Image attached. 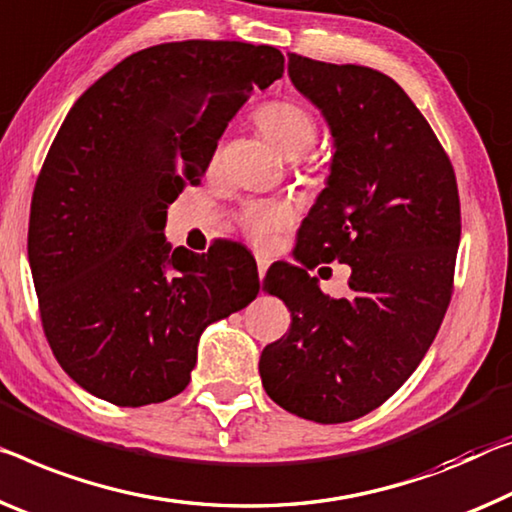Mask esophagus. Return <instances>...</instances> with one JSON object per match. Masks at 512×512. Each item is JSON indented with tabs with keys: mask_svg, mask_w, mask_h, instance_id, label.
I'll return each mask as SVG.
<instances>
[{
	"mask_svg": "<svg viewBox=\"0 0 512 512\" xmlns=\"http://www.w3.org/2000/svg\"><path fill=\"white\" fill-rule=\"evenodd\" d=\"M256 265H258V277H265V272H267V267H270V261H267L265 256H256Z\"/></svg>",
	"mask_w": 512,
	"mask_h": 512,
	"instance_id": "esophagus-1",
	"label": "esophagus"
}]
</instances>
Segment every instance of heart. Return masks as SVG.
Returning a JSON list of instances; mask_svg holds the SVG:
<instances>
[{
	"instance_id": "b5f03b06",
	"label": "heart",
	"mask_w": 512,
	"mask_h": 512,
	"mask_svg": "<svg viewBox=\"0 0 512 512\" xmlns=\"http://www.w3.org/2000/svg\"><path fill=\"white\" fill-rule=\"evenodd\" d=\"M256 121L265 135L288 155H302L313 148L320 135V125L313 109L302 100H272L256 112ZM290 222V208L281 201H251L242 208L240 224L254 242H265L274 231Z\"/></svg>"
}]
</instances>
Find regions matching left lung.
<instances>
[{"instance_id": "8db88e82", "label": "left lung", "mask_w": 512, "mask_h": 512, "mask_svg": "<svg viewBox=\"0 0 512 512\" xmlns=\"http://www.w3.org/2000/svg\"><path fill=\"white\" fill-rule=\"evenodd\" d=\"M288 75L325 114L336 153L297 231V263L265 277L293 322L258 368L286 412L345 423L391 398L435 341L453 295L458 183L426 116L389 75L295 52ZM334 260L353 270L341 301L308 274Z\"/></svg>"}]
</instances>
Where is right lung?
Instances as JSON below:
<instances>
[{
    "label": "right lung",
    "instance_id": "add662e5",
    "mask_svg": "<svg viewBox=\"0 0 512 512\" xmlns=\"http://www.w3.org/2000/svg\"><path fill=\"white\" fill-rule=\"evenodd\" d=\"M281 75L272 45L162 43L102 75L61 123L31 196L29 263L47 343L93 396H178L203 329L261 290L238 242L171 249L164 224L249 93Z\"/></svg>",
    "mask_w": 512,
    "mask_h": 512
}]
</instances>
